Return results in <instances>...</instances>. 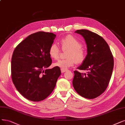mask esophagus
Instances as JSON below:
<instances>
[{
    "mask_svg": "<svg viewBox=\"0 0 125 125\" xmlns=\"http://www.w3.org/2000/svg\"><path fill=\"white\" fill-rule=\"evenodd\" d=\"M67 69H61V72L62 73H64L66 71H67Z\"/></svg>",
    "mask_w": 125,
    "mask_h": 125,
    "instance_id": "34e87169",
    "label": "esophagus"
}]
</instances>
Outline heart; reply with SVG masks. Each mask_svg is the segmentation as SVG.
I'll use <instances>...</instances> for the list:
<instances>
[{
    "mask_svg": "<svg viewBox=\"0 0 125 125\" xmlns=\"http://www.w3.org/2000/svg\"><path fill=\"white\" fill-rule=\"evenodd\" d=\"M60 42L63 50L68 49L66 54L67 58L59 60L54 63L55 66L67 69L74 66L75 63L81 64L84 61L86 57V52L82 48V42L78 39L71 35H69L62 38ZM48 52L52 58L57 59L61 50L56 44L53 43L49 47Z\"/></svg>",
    "mask_w": 125,
    "mask_h": 125,
    "instance_id": "b5f03b06",
    "label": "heart"
}]
</instances>
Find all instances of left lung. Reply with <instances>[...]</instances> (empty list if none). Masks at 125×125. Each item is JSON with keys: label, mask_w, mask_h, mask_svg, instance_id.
Here are the masks:
<instances>
[{"label": "left lung", "mask_w": 125, "mask_h": 125, "mask_svg": "<svg viewBox=\"0 0 125 125\" xmlns=\"http://www.w3.org/2000/svg\"><path fill=\"white\" fill-rule=\"evenodd\" d=\"M75 33L84 38L88 53L84 61L77 68L88 72L74 71L73 86L81 96L93 99L101 95L108 86L114 66L113 56L108 43L99 35L84 29Z\"/></svg>", "instance_id": "8db88e82"}]
</instances>
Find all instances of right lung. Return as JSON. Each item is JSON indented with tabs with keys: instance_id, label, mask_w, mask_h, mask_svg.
Returning a JSON list of instances; mask_svg holds the SVG:
<instances>
[{
	"instance_id": "1",
	"label": "right lung",
	"mask_w": 125,
	"mask_h": 125,
	"mask_svg": "<svg viewBox=\"0 0 125 125\" xmlns=\"http://www.w3.org/2000/svg\"><path fill=\"white\" fill-rule=\"evenodd\" d=\"M56 35L38 32L30 35L15 49L11 59L12 82L18 91L28 100L46 98L61 74L59 67L48 69L52 63L49 49Z\"/></svg>"
}]
</instances>
